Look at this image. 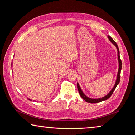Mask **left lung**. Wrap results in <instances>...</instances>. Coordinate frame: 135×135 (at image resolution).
<instances>
[{"mask_svg": "<svg viewBox=\"0 0 135 135\" xmlns=\"http://www.w3.org/2000/svg\"><path fill=\"white\" fill-rule=\"evenodd\" d=\"M108 38L109 39V40H110V42H111L114 46H115V47H116L117 51H118V63H119V68H118V71L117 73V79L115 80V84H114V87H113V88L112 89V90L110 91L107 95L101 97V98H99V99H92V98L88 97V96H87L85 94L83 93V92L81 90V89L80 87L79 84L77 82V88L78 89L79 93L80 94V95L81 96V97L82 99L85 100L87 103H92V104H94V103H100L101 101H105L108 100L109 98L112 96V95L113 94V93L114 92V90H115V88L117 87V86L118 85V84L119 83L120 81V71H121V69H122V61L120 59V56H119V48H118V45L117 44V43H115V42L112 38V37L110 36H108Z\"/></svg>", "mask_w": 135, "mask_h": 135, "instance_id": "obj_1", "label": "left lung"}]
</instances>
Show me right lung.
Masks as SVG:
<instances>
[{
  "instance_id": "add662e5",
  "label": "right lung",
  "mask_w": 135,
  "mask_h": 135,
  "mask_svg": "<svg viewBox=\"0 0 135 135\" xmlns=\"http://www.w3.org/2000/svg\"><path fill=\"white\" fill-rule=\"evenodd\" d=\"M28 100H30V101H31L32 100H31V99H27Z\"/></svg>"
}]
</instances>
